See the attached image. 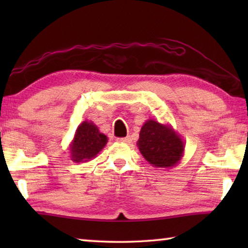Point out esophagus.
<instances>
[{"label": "esophagus", "mask_w": 248, "mask_h": 248, "mask_svg": "<svg viewBox=\"0 0 248 248\" xmlns=\"http://www.w3.org/2000/svg\"><path fill=\"white\" fill-rule=\"evenodd\" d=\"M118 141H120V142H124V143H130V142H131V138H130V137L120 138V139H118Z\"/></svg>", "instance_id": "esophagus-1"}]
</instances>
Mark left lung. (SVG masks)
Masks as SVG:
<instances>
[{"label": "left lung", "instance_id": "left-lung-1", "mask_svg": "<svg viewBox=\"0 0 248 248\" xmlns=\"http://www.w3.org/2000/svg\"><path fill=\"white\" fill-rule=\"evenodd\" d=\"M141 154L154 167L170 169L184 156L185 143L170 124L149 119L141 128L137 142Z\"/></svg>", "mask_w": 248, "mask_h": 248}]
</instances>
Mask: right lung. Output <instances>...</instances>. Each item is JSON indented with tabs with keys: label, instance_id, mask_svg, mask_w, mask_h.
I'll list each match as a JSON object with an SVG mask.
<instances>
[{
	"label": "right lung",
	"instance_id": "obj_1",
	"mask_svg": "<svg viewBox=\"0 0 248 248\" xmlns=\"http://www.w3.org/2000/svg\"><path fill=\"white\" fill-rule=\"evenodd\" d=\"M108 138L98 130L93 121L84 120L75 131L69 145L70 157L75 163L89 162L107 144Z\"/></svg>",
	"mask_w": 248,
	"mask_h": 248
}]
</instances>
